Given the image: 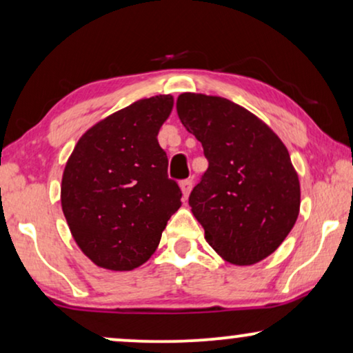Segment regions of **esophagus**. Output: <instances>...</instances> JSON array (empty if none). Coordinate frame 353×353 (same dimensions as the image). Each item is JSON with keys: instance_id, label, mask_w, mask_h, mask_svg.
<instances>
[{"instance_id": "esophagus-1", "label": "esophagus", "mask_w": 353, "mask_h": 353, "mask_svg": "<svg viewBox=\"0 0 353 353\" xmlns=\"http://www.w3.org/2000/svg\"><path fill=\"white\" fill-rule=\"evenodd\" d=\"M180 186H181V192H183V197H186L190 196V192H191V188H192V180L191 178H188V180H183L181 183H180Z\"/></svg>"}]
</instances>
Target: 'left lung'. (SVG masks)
<instances>
[{
    "instance_id": "1",
    "label": "left lung",
    "mask_w": 353,
    "mask_h": 353,
    "mask_svg": "<svg viewBox=\"0 0 353 353\" xmlns=\"http://www.w3.org/2000/svg\"><path fill=\"white\" fill-rule=\"evenodd\" d=\"M176 112L209 168L190 194L205 241L226 262L257 263L279 248L301 207V185L281 139L233 101L196 93Z\"/></svg>"
}]
</instances>
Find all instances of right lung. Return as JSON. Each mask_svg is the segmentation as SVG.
Instances as JSON below:
<instances>
[{
    "label": "right lung",
    "mask_w": 353,
    "mask_h": 353,
    "mask_svg": "<svg viewBox=\"0 0 353 353\" xmlns=\"http://www.w3.org/2000/svg\"><path fill=\"white\" fill-rule=\"evenodd\" d=\"M173 108L170 94L133 103L79 139L67 161L61 204L75 243L98 267L128 272L161 243L181 205L157 134Z\"/></svg>",
    "instance_id": "add662e5"
}]
</instances>
